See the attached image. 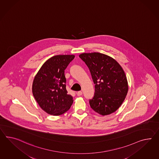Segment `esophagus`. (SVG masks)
<instances>
[{
    "label": "esophagus",
    "mask_w": 159,
    "mask_h": 159,
    "mask_svg": "<svg viewBox=\"0 0 159 159\" xmlns=\"http://www.w3.org/2000/svg\"><path fill=\"white\" fill-rule=\"evenodd\" d=\"M77 94V96H81L82 94V92H81V91H78Z\"/></svg>",
    "instance_id": "34e87169"
}]
</instances>
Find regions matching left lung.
<instances>
[{"label":"left lung","instance_id":"1","mask_svg":"<svg viewBox=\"0 0 159 159\" xmlns=\"http://www.w3.org/2000/svg\"><path fill=\"white\" fill-rule=\"evenodd\" d=\"M79 57L88 66L95 84L90 107L102 116L115 112L124 102L129 86L124 70L112 57L98 52L83 53Z\"/></svg>","mask_w":159,"mask_h":159}]
</instances>
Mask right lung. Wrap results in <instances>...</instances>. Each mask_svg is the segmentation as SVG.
Instances as JSON below:
<instances>
[{"label": "right lung", "mask_w": 159, "mask_h": 159, "mask_svg": "<svg viewBox=\"0 0 159 159\" xmlns=\"http://www.w3.org/2000/svg\"><path fill=\"white\" fill-rule=\"evenodd\" d=\"M75 57L59 55L48 59L33 80L32 93L38 104L47 114L58 116L69 110L73 98L66 88L65 70Z\"/></svg>", "instance_id": "add662e5"}]
</instances>
